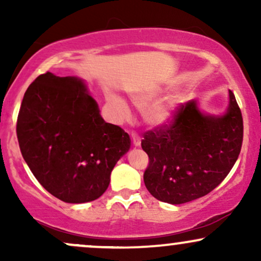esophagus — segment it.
I'll use <instances>...</instances> for the list:
<instances>
[{"label": "esophagus", "mask_w": 261, "mask_h": 261, "mask_svg": "<svg viewBox=\"0 0 261 261\" xmlns=\"http://www.w3.org/2000/svg\"><path fill=\"white\" fill-rule=\"evenodd\" d=\"M131 137H133L134 145L136 146V147H139V146L141 145V137L137 134H133V135H131Z\"/></svg>", "instance_id": "1"}]
</instances>
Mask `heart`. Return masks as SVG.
I'll return each mask as SVG.
<instances>
[{
	"instance_id": "b5f03b06",
	"label": "heart",
	"mask_w": 261,
	"mask_h": 261,
	"mask_svg": "<svg viewBox=\"0 0 261 261\" xmlns=\"http://www.w3.org/2000/svg\"><path fill=\"white\" fill-rule=\"evenodd\" d=\"M160 97L161 93L158 91H145L133 95V103L140 110H146L150 108L146 112V121L152 126H162L168 124L178 109L179 98L176 95H169L153 106V104L160 99ZM108 101L119 120H126L130 118L131 110L125 99L116 94H109Z\"/></svg>"
}]
</instances>
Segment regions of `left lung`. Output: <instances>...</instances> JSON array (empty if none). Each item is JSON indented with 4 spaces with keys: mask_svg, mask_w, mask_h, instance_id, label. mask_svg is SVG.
I'll return each instance as SVG.
<instances>
[{
    "mask_svg": "<svg viewBox=\"0 0 261 261\" xmlns=\"http://www.w3.org/2000/svg\"><path fill=\"white\" fill-rule=\"evenodd\" d=\"M223 115L202 113L196 100L180 106L169 124L143 135L149 163L143 181L160 201L180 205L207 195L234 166L243 118L232 91Z\"/></svg>",
    "mask_w": 261,
    "mask_h": 261,
    "instance_id": "obj_1",
    "label": "left lung"
}]
</instances>
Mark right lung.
Wrapping results in <instances>:
<instances>
[{
	"instance_id": "add662e5",
	"label": "right lung",
	"mask_w": 261,
	"mask_h": 261,
	"mask_svg": "<svg viewBox=\"0 0 261 261\" xmlns=\"http://www.w3.org/2000/svg\"><path fill=\"white\" fill-rule=\"evenodd\" d=\"M17 137L25 163L43 187L62 201H93L109 187L130 136L104 121L79 77L46 72L23 97Z\"/></svg>"
}]
</instances>
